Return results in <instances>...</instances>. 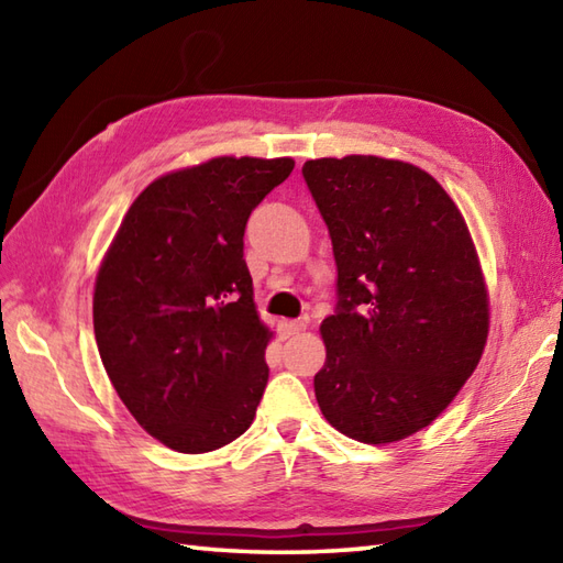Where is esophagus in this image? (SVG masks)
<instances>
[{
	"label": "esophagus",
	"instance_id": "34e87169",
	"mask_svg": "<svg viewBox=\"0 0 563 563\" xmlns=\"http://www.w3.org/2000/svg\"><path fill=\"white\" fill-rule=\"evenodd\" d=\"M307 329V324L302 319H292V321H283L280 324V333L283 339H290V336H297V333H302Z\"/></svg>",
	"mask_w": 563,
	"mask_h": 563
}]
</instances>
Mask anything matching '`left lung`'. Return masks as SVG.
I'll list each match as a JSON object with an SVG mask.
<instances>
[{
	"label": "left lung",
	"mask_w": 563,
	"mask_h": 563,
	"mask_svg": "<svg viewBox=\"0 0 563 563\" xmlns=\"http://www.w3.org/2000/svg\"><path fill=\"white\" fill-rule=\"evenodd\" d=\"M302 176L339 271L319 409L367 445L404 440L448 409L484 353L488 297L470 230L413 164L351 154L309 159Z\"/></svg>",
	"instance_id": "8db88e82"
}]
</instances>
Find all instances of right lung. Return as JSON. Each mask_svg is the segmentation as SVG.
<instances>
[{
    "label": "right lung",
    "instance_id": "add662e5",
    "mask_svg": "<svg viewBox=\"0 0 563 563\" xmlns=\"http://www.w3.org/2000/svg\"><path fill=\"white\" fill-rule=\"evenodd\" d=\"M295 169L290 157H218L152 181L130 206L93 290L106 373L166 448L218 450L251 426L268 382L249 214Z\"/></svg>",
    "mask_w": 563,
    "mask_h": 563
}]
</instances>
